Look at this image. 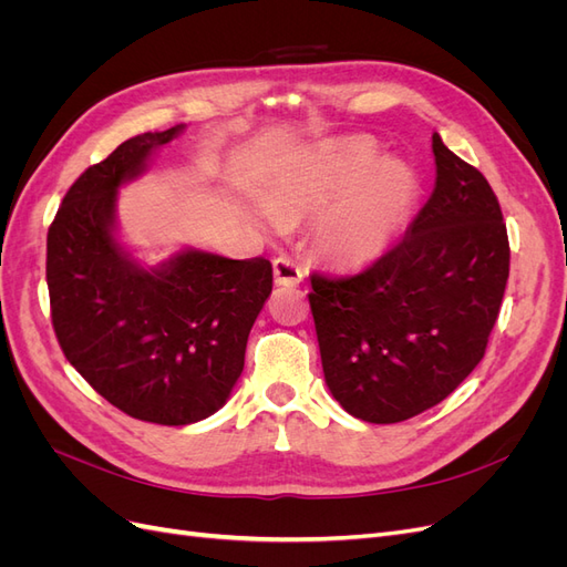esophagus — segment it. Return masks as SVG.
<instances>
[{
    "label": "esophagus",
    "mask_w": 567,
    "mask_h": 567,
    "mask_svg": "<svg viewBox=\"0 0 567 567\" xmlns=\"http://www.w3.org/2000/svg\"><path fill=\"white\" fill-rule=\"evenodd\" d=\"M305 279V271L288 257L274 260V284L277 286H298Z\"/></svg>",
    "instance_id": "esophagus-1"
}]
</instances>
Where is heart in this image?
Masks as SVG:
<instances>
[{
    "label": "heart",
    "mask_w": 567,
    "mask_h": 567,
    "mask_svg": "<svg viewBox=\"0 0 567 567\" xmlns=\"http://www.w3.org/2000/svg\"><path fill=\"white\" fill-rule=\"evenodd\" d=\"M416 182L400 163L383 161L362 142L326 144L290 173L274 203L260 210L274 229L288 215L327 208L317 225V241L340 262L364 265L381 257L402 234Z\"/></svg>",
    "instance_id": "1"
}]
</instances>
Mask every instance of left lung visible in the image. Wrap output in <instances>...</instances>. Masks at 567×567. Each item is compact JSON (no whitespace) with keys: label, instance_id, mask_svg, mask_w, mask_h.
I'll use <instances>...</instances> for the list:
<instances>
[{"label":"left lung","instance_id":"8db88e82","mask_svg":"<svg viewBox=\"0 0 567 567\" xmlns=\"http://www.w3.org/2000/svg\"><path fill=\"white\" fill-rule=\"evenodd\" d=\"M435 188L406 234L352 277L312 274L323 379L340 406L400 423L440 404L480 364L508 281L492 186L433 134Z\"/></svg>","mask_w":567,"mask_h":567}]
</instances>
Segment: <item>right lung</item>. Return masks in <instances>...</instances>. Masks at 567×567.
I'll return each instance as SVG.
<instances>
[{
  "label": "right lung",
  "mask_w": 567,
  "mask_h": 567,
  "mask_svg": "<svg viewBox=\"0 0 567 567\" xmlns=\"http://www.w3.org/2000/svg\"><path fill=\"white\" fill-rule=\"evenodd\" d=\"M182 130L136 134L84 169L47 234L51 323L65 359L113 406L161 425L203 421L229 400L271 293L265 257L188 248L142 267L117 244V188Z\"/></svg>",
  "instance_id": "1"
}]
</instances>
